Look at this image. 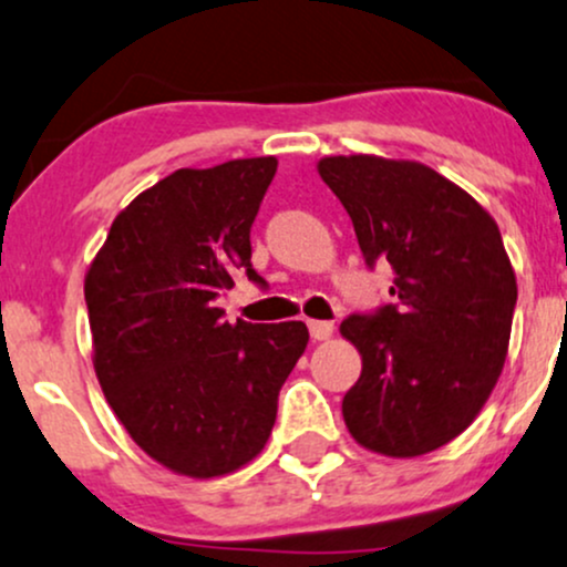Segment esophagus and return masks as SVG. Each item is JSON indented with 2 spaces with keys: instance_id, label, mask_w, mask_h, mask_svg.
<instances>
[{
  "instance_id": "obj_1",
  "label": "esophagus",
  "mask_w": 567,
  "mask_h": 567,
  "mask_svg": "<svg viewBox=\"0 0 567 567\" xmlns=\"http://www.w3.org/2000/svg\"><path fill=\"white\" fill-rule=\"evenodd\" d=\"M309 336L315 338V341H328L330 336H333V322L328 320H309Z\"/></svg>"
}]
</instances>
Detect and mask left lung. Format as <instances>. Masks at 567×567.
<instances>
[{"label": "left lung", "instance_id": "1", "mask_svg": "<svg viewBox=\"0 0 567 567\" xmlns=\"http://www.w3.org/2000/svg\"><path fill=\"white\" fill-rule=\"evenodd\" d=\"M368 269H394L392 303L341 322L362 354L343 421L368 451L410 458L458 437L496 386L517 279L501 231L464 188L419 162L328 157Z\"/></svg>", "mask_w": 567, "mask_h": 567}]
</instances>
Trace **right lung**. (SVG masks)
<instances>
[{"mask_svg":"<svg viewBox=\"0 0 567 567\" xmlns=\"http://www.w3.org/2000/svg\"><path fill=\"white\" fill-rule=\"evenodd\" d=\"M275 157L175 171L135 197L84 279L93 362L130 437L167 470L220 477L261 453L303 322L224 320L216 298L252 269L250 229Z\"/></svg>","mask_w":567,"mask_h":567,"instance_id":"add662e5","label":"right lung"}]
</instances>
